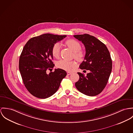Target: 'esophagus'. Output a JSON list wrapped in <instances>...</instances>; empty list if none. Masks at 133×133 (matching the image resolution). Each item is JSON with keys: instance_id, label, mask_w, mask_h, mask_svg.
I'll use <instances>...</instances> for the list:
<instances>
[{"instance_id": "obj_1", "label": "esophagus", "mask_w": 133, "mask_h": 133, "mask_svg": "<svg viewBox=\"0 0 133 133\" xmlns=\"http://www.w3.org/2000/svg\"><path fill=\"white\" fill-rule=\"evenodd\" d=\"M71 74H72V72H67V74L68 75H70Z\"/></svg>"}]
</instances>
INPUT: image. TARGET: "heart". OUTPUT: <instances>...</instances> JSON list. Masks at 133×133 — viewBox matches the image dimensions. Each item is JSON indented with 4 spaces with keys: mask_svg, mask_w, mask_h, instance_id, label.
I'll return each mask as SVG.
<instances>
[{
    "mask_svg": "<svg viewBox=\"0 0 133 133\" xmlns=\"http://www.w3.org/2000/svg\"><path fill=\"white\" fill-rule=\"evenodd\" d=\"M65 44L74 52V57L75 59L78 61H81L84 59L85 57V52L82 49L81 44L74 39H68L66 41ZM61 45L59 43H57L53 45L51 49V53L52 56L56 58H58L60 54ZM76 63L75 61H69L65 59H62L59 61L57 64V67L62 69L71 71L76 66Z\"/></svg>",
    "mask_w": 133,
    "mask_h": 133,
    "instance_id": "1",
    "label": "heart"
}]
</instances>
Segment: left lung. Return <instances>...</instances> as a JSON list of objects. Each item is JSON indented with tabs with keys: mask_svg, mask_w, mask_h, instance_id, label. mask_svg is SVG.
<instances>
[{
	"mask_svg": "<svg viewBox=\"0 0 133 133\" xmlns=\"http://www.w3.org/2000/svg\"><path fill=\"white\" fill-rule=\"evenodd\" d=\"M74 36L84 44L86 49L84 61L79 68L90 71L86 76L77 73L79 78L75 83V87L86 95L96 96L105 88L112 71V61L109 51L105 45L93 36L85 34Z\"/></svg>",
	"mask_w": 133,
	"mask_h": 133,
	"instance_id": "obj_1",
	"label": "left lung"
}]
</instances>
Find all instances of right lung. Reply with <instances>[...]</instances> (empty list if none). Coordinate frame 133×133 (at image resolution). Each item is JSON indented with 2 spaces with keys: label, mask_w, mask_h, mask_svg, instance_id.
<instances>
[{
  "label": "right lung",
  "mask_w": 133,
  "mask_h": 133,
  "mask_svg": "<svg viewBox=\"0 0 133 133\" xmlns=\"http://www.w3.org/2000/svg\"><path fill=\"white\" fill-rule=\"evenodd\" d=\"M66 36L45 34L31 38L24 45L20 56L19 69L25 87L33 96L42 99L51 96L66 76V72L59 68L46 73L47 70L55 66L51 61L53 45Z\"/></svg>",
  "instance_id": "right-lung-1"
}]
</instances>
